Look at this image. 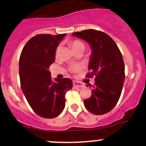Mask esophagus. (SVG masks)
Listing matches in <instances>:
<instances>
[{"label": "esophagus", "mask_w": 146, "mask_h": 146, "mask_svg": "<svg viewBox=\"0 0 146 146\" xmlns=\"http://www.w3.org/2000/svg\"><path fill=\"white\" fill-rule=\"evenodd\" d=\"M73 87H74V88L84 87V84H83L82 83L80 82L74 81V82H73Z\"/></svg>", "instance_id": "34e87169"}]
</instances>
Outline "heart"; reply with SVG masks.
<instances>
[{
	"mask_svg": "<svg viewBox=\"0 0 146 146\" xmlns=\"http://www.w3.org/2000/svg\"><path fill=\"white\" fill-rule=\"evenodd\" d=\"M71 46H72V48H73V50H76V49H78V48H84V45L83 44L82 42L80 41H79V40H74V41H73L71 42ZM60 46H58V47L57 48V49H56L55 50V54L56 55L58 54L59 51H60ZM72 70H74V71H76V70H80V67L78 66H75L73 67V68H72Z\"/></svg>",
	"mask_w": 146,
	"mask_h": 146,
	"instance_id": "heart-1",
	"label": "heart"
}]
</instances>
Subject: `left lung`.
<instances>
[{
  "mask_svg": "<svg viewBox=\"0 0 146 146\" xmlns=\"http://www.w3.org/2000/svg\"><path fill=\"white\" fill-rule=\"evenodd\" d=\"M72 35L86 41L92 50L88 68L91 73L86 77L95 76V85L91 96L84 100V105L94 114H105L116 106L122 92L125 80L122 54L114 41L103 32L90 29Z\"/></svg>",
  "mask_w": 146,
  "mask_h": 146,
  "instance_id": "8db88e82",
  "label": "left lung"
}]
</instances>
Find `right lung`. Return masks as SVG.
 Wrapping results in <instances>:
<instances>
[{
    "label": "right lung",
    "mask_w": 146,
    "mask_h": 146,
    "mask_svg": "<svg viewBox=\"0 0 146 146\" xmlns=\"http://www.w3.org/2000/svg\"><path fill=\"white\" fill-rule=\"evenodd\" d=\"M66 34L37 35L23 47L19 59L21 86L27 101L36 114L46 118L57 117L65 107V95L72 89L69 78L51 79L49 66L55 50Z\"/></svg>",
    "instance_id": "obj_1"
}]
</instances>
